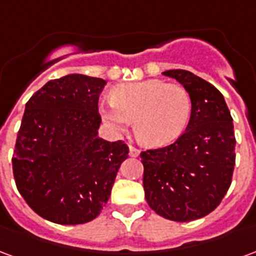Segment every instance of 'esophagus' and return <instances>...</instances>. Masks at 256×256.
Wrapping results in <instances>:
<instances>
[{
	"label": "esophagus",
	"mask_w": 256,
	"mask_h": 256,
	"mask_svg": "<svg viewBox=\"0 0 256 256\" xmlns=\"http://www.w3.org/2000/svg\"><path fill=\"white\" fill-rule=\"evenodd\" d=\"M128 150H130V156H132V158H137V156L140 155V150L138 148H136V146H130Z\"/></svg>",
	"instance_id": "34e87169"
}]
</instances>
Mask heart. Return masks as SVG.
Wrapping results in <instances>:
<instances>
[{"label":"heart","instance_id":"b5f03b06","mask_svg":"<svg viewBox=\"0 0 256 256\" xmlns=\"http://www.w3.org/2000/svg\"><path fill=\"white\" fill-rule=\"evenodd\" d=\"M192 102L181 84L146 79L115 86L111 100L100 104L102 120L122 132L134 119V132L141 142L163 146L184 133L190 118Z\"/></svg>","mask_w":256,"mask_h":256}]
</instances>
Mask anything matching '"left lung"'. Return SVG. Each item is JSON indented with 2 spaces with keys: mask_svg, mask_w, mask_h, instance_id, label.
<instances>
[{
  "mask_svg": "<svg viewBox=\"0 0 256 256\" xmlns=\"http://www.w3.org/2000/svg\"><path fill=\"white\" fill-rule=\"evenodd\" d=\"M188 92L192 111L180 138L141 152L146 203L156 214L189 222L210 214L228 192L234 168L233 119L215 86L186 70H168Z\"/></svg>",
  "mask_w": 256,
  "mask_h": 256,
  "instance_id": "1",
  "label": "left lung"
}]
</instances>
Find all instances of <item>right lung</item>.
I'll use <instances>...</instances> for the list:
<instances>
[{"label":"right lung","mask_w":256,"mask_h":256,"mask_svg":"<svg viewBox=\"0 0 256 256\" xmlns=\"http://www.w3.org/2000/svg\"><path fill=\"white\" fill-rule=\"evenodd\" d=\"M106 84L70 74L46 82L26 104L12 158L14 177L27 204L54 224L97 218L128 155L122 141L98 137V96Z\"/></svg>","instance_id":"1"}]
</instances>
